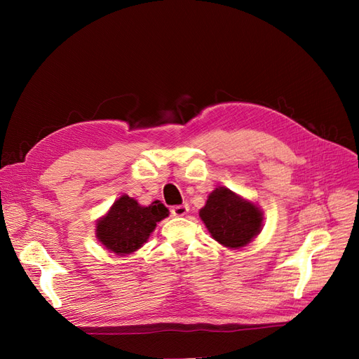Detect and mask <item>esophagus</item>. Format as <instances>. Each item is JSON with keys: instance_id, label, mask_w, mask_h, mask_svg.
<instances>
[{"instance_id": "obj_1", "label": "esophagus", "mask_w": 359, "mask_h": 359, "mask_svg": "<svg viewBox=\"0 0 359 359\" xmlns=\"http://www.w3.org/2000/svg\"><path fill=\"white\" fill-rule=\"evenodd\" d=\"M187 211H189L187 205H177V206H172V215H175V217H182V215H186V214H187Z\"/></svg>"}]
</instances>
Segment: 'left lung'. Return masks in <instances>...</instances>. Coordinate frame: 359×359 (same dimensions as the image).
Returning a JSON list of instances; mask_svg holds the SVG:
<instances>
[{
  "label": "left lung",
  "instance_id": "left-lung-1",
  "mask_svg": "<svg viewBox=\"0 0 359 359\" xmlns=\"http://www.w3.org/2000/svg\"><path fill=\"white\" fill-rule=\"evenodd\" d=\"M211 236L222 245L240 248L262 231L264 212L226 187H217L199 211Z\"/></svg>",
  "mask_w": 359,
  "mask_h": 359
}]
</instances>
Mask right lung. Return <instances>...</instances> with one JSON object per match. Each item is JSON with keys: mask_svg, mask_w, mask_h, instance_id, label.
Segmentation results:
<instances>
[{"mask_svg": "<svg viewBox=\"0 0 359 359\" xmlns=\"http://www.w3.org/2000/svg\"><path fill=\"white\" fill-rule=\"evenodd\" d=\"M168 215L169 210L160 201L142 206L124 194L97 222V240L116 255H130L147 243L157 223Z\"/></svg>", "mask_w": 359, "mask_h": 359, "instance_id": "right-lung-1", "label": "right lung"}]
</instances>
